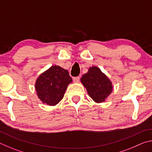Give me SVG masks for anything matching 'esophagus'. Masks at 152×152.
<instances>
[{"label": "esophagus", "instance_id": "1", "mask_svg": "<svg viewBox=\"0 0 152 152\" xmlns=\"http://www.w3.org/2000/svg\"><path fill=\"white\" fill-rule=\"evenodd\" d=\"M80 76H76V77H74L73 78V81L74 82H79L80 81Z\"/></svg>", "mask_w": 152, "mask_h": 152}]
</instances>
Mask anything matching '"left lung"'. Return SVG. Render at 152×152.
Returning a JSON list of instances; mask_svg holds the SVG:
<instances>
[{
  "instance_id": "left-lung-1",
  "label": "left lung",
  "mask_w": 152,
  "mask_h": 152,
  "mask_svg": "<svg viewBox=\"0 0 152 152\" xmlns=\"http://www.w3.org/2000/svg\"><path fill=\"white\" fill-rule=\"evenodd\" d=\"M81 82L89 96L96 102L105 101L113 90L111 82L99 68L92 66L81 78Z\"/></svg>"
}]
</instances>
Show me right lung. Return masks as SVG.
Returning a JSON list of instances; mask_svg holds the SVG:
<instances>
[{
	"instance_id": "obj_1",
	"label": "right lung",
	"mask_w": 152,
	"mask_h": 152,
	"mask_svg": "<svg viewBox=\"0 0 152 152\" xmlns=\"http://www.w3.org/2000/svg\"><path fill=\"white\" fill-rule=\"evenodd\" d=\"M72 82L68 70L60 66H52L36 81L37 96L43 103L54 106L63 99L67 86Z\"/></svg>"
}]
</instances>
